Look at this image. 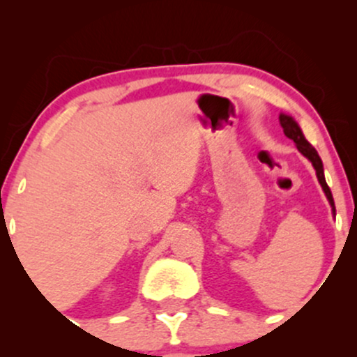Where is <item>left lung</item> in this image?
<instances>
[{
    "mask_svg": "<svg viewBox=\"0 0 357 357\" xmlns=\"http://www.w3.org/2000/svg\"><path fill=\"white\" fill-rule=\"evenodd\" d=\"M278 119H280V126H282V129H284L285 136L289 137V139H292V141L296 142L297 149L301 151V153L304 154L310 162H312V166H314V169H315V174H317L319 183H321L322 190H324V192H326V196H327V199H329L331 206H333V213L335 215L333 192H331L329 186H327V183H326V178H324V166H322L321 158H319L317 151H315L314 147L310 146L309 142H307V139L304 137V134H302L301 127H298L297 122L294 121V117L287 116V114H280V117H278Z\"/></svg>",
    "mask_w": 357,
    "mask_h": 357,
    "instance_id": "obj_1",
    "label": "left lung"
}]
</instances>
